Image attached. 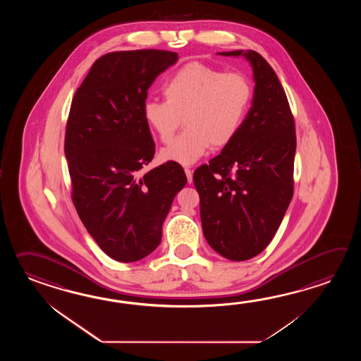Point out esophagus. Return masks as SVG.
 I'll return each mask as SVG.
<instances>
[{"instance_id":"34e87169","label":"esophagus","mask_w":361,"mask_h":361,"mask_svg":"<svg viewBox=\"0 0 361 361\" xmlns=\"http://www.w3.org/2000/svg\"><path fill=\"white\" fill-rule=\"evenodd\" d=\"M184 173L187 176V180L188 183H192V170L190 168H184Z\"/></svg>"}]
</instances>
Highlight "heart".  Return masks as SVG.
Returning a JSON list of instances; mask_svg holds the SVG:
<instances>
[{"instance_id":"b5f03b06","label":"heart","mask_w":361,"mask_h":361,"mask_svg":"<svg viewBox=\"0 0 361 361\" xmlns=\"http://www.w3.org/2000/svg\"><path fill=\"white\" fill-rule=\"evenodd\" d=\"M165 100H147L143 117L162 143H169L184 120L185 131L162 148L164 161L192 165L210 146H227L245 121L253 89L238 72L192 61L178 69L162 87Z\"/></svg>"}]
</instances>
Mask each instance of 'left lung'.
I'll return each instance as SVG.
<instances>
[{"label": "left lung", "instance_id": "8db88e82", "mask_svg": "<svg viewBox=\"0 0 361 361\" xmlns=\"http://www.w3.org/2000/svg\"><path fill=\"white\" fill-rule=\"evenodd\" d=\"M218 54L252 66V107L221 154L195 170L193 183L207 244L230 261H246L269 245L292 201L295 128L284 89L261 54Z\"/></svg>", "mask_w": 361, "mask_h": 361}]
</instances>
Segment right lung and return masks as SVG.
Listing matches in <instances>:
<instances>
[{
  "instance_id": "add662e5",
  "label": "right lung",
  "mask_w": 361,
  "mask_h": 361,
  "mask_svg": "<svg viewBox=\"0 0 361 361\" xmlns=\"http://www.w3.org/2000/svg\"><path fill=\"white\" fill-rule=\"evenodd\" d=\"M177 61V53L154 49L103 55L71 104L64 154L72 200L85 228L115 261L137 262L154 252L187 183L176 162L139 174L154 154L143 117L147 92Z\"/></svg>"
}]
</instances>
